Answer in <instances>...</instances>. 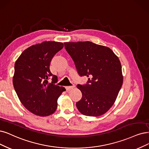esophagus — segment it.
I'll return each mask as SVG.
<instances>
[{
	"label": "esophagus",
	"instance_id": "esophagus-1",
	"mask_svg": "<svg viewBox=\"0 0 149 149\" xmlns=\"http://www.w3.org/2000/svg\"><path fill=\"white\" fill-rule=\"evenodd\" d=\"M75 87V85H72V86H65V89L67 91H69L70 90H72V88Z\"/></svg>",
	"mask_w": 149,
	"mask_h": 149
}]
</instances>
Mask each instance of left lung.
I'll return each instance as SVG.
<instances>
[{"mask_svg":"<svg viewBox=\"0 0 149 149\" xmlns=\"http://www.w3.org/2000/svg\"><path fill=\"white\" fill-rule=\"evenodd\" d=\"M79 74L88 77L87 84L78 85L82 93L76 106L83 115L98 117L114 104L123 77L118 58L111 48L91 42H65Z\"/></svg>","mask_w":149,"mask_h":149,"instance_id":"8db88e82","label":"left lung"}]
</instances>
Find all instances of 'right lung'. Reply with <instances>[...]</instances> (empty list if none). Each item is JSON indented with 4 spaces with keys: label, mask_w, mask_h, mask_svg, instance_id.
<instances>
[{
    "label": "right lung",
    "mask_w": 149,
    "mask_h": 149,
    "mask_svg": "<svg viewBox=\"0 0 149 149\" xmlns=\"http://www.w3.org/2000/svg\"><path fill=\"white\" fill-rule=\"evenodd\" d=\"M64 47L61 42L45 41L26 49L16 61L13 84L22 104L29 111L40 117L53 114L57 101L65 88L55 84L49 65L53 56ZM52 77L51 83L49 79Z\"/></svg>",
    "instance_id": "obj_1"
}]
</instances>
